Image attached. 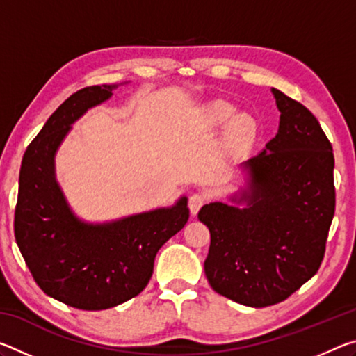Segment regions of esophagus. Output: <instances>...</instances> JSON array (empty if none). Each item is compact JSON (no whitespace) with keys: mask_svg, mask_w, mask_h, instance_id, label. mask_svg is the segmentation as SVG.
Masks as SVG:
<instances>
[{"mask_svg":"<svg viewBox=\"0 0 356 356\" xmlns=\"http://www.w3.org/2000/svg\"><path fill=\"white\" fill-rule=\"evenodd\" d=\"M206 204V196L201 195V193H193L188 200V207H190V212L191 215H196L200 212V209Z\"/></svg>","mask_w":356,"mask_h":356,"instance_id":"esophagus-1","label":"esophagus"}]
</instances>
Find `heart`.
<instances>
[{
	"instance_id": "b5f03b06",
	"label": "heart",
	"mask_w": 356,
	"mask_h": 356,
	"mask_svg": "<svg viewBox=\"0 0 356 356\" xmlns=\"http://www.w3.org/2000/svg\"><path fill=\"white\" fill-rule=\"evenodd\" d=\"M236 111L234 105L229 104L226 100H212L202 108L201 111V122L206 129H218L222 124H226L225 138L227 144L231 146H243V144L250 143L256 135V122L250 114L238 113L232 114Z\"/></svg>"
}]
</instances>
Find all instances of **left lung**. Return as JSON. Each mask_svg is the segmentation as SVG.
Masks as SVG:
<instances>
[{
  "label": "left lung",
  "mask_w": 356,
  "mask_h": 356,
  "mask_svg": "<svg viewBox=\"0 0 356 356\" xmlns=\"http://www.w3.org/2000/svg\"><path fill=\"white\" fill-rule=\"evenodd\" d=\"M278 134L242 165L243 207L210 202L197 218L209 227L204 272L215 292L265 308L284 301L317 273L333 221L334 156L308 108L272 88Z\"/></svg>",
  "instance_id": "8db88e82"
}]
</instances>
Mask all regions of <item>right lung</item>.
Instances as JSON below:
<instances>
[{"instance_id": "add662e5", "label": "right lung", "mask_w": 356, "mask_h": 356, "mask_svg": "<svg viewBox=\"0 0 356 356\" xmlns=\"http://www.w3.org/2000/svg\"><path fill=\"white\" fill-rule=\"evenodd\" d=\"M118 84L88 86L59 105L23 155L14 231L34 281L47 295L84 311L136 297L159 250L188 221L182 196L171 207L92 225L72 212L55 176V155L72 124L104 104Z\"/></svg>"}]
</instances>
